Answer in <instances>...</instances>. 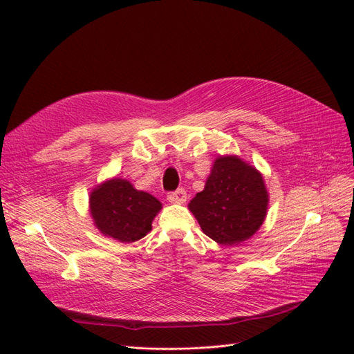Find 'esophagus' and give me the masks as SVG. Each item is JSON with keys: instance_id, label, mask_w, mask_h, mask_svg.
Here are the masks:
<instances>
[{"instance_id": "obj_1", "label": "esophagus", "mask_w": 354, "mask_h": 354, "mask_svg": "<svg viewBox=\"0 0 354 354\" xmlns=\"http://www.w3.org/2000/svg\"><path fill=\"white\" fill-rule=\"evenodd\" d=\"M167 199L171 203H185L187 201V194L185 189H178L176 192H171V194H168Z\"/></svg>"}]
</instances>
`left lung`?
<instances>
[{"label": "left lung", "mask_w": 354, "mask_h": 354, "mask_svg": "<svg viewBox=\"0 0 354 354\" xmlns=\"http://www.w3.org/2000/svg\"><path fill=\"white\" fill-rule=\"evenodd\" d=\"M269 194L261 173L236 155L214 160L205 187L190 201L189 209L202 232L220 245H238L261 227Z\"/></svg>", "instance_id": "obj_1"}]
</instances>
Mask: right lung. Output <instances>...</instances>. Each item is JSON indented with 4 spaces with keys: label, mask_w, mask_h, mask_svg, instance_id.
<instances>
[{
    "label": "right lung",
    "mask_w": 354,
    "mask_h": 354,
    "mask_svg": "<svg viewBox=\"0 0 354 354\" xmlns=\"http://www.w3.org/2000/svg\"><path fill=\"white\" fill-rule=\"evenodd\" d=\"M90 216L103 236L122 243L145 238L162 208L155 196L137 190L125 178H109L90 194Z\"/></svg>",
    "instance_id": "add662e5"
}]
</instances>
